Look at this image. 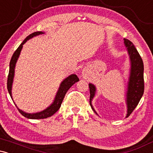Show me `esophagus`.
<instances>
[{
    "mask_svg": "<svg viewBox=\"0 0 153 153\" xmlns=\"http://www.w3.org/2000/svg\"><path fill=\"white\" fill-rule=\"evenodd\" d=\"M82 76H83L84 78H86V77H87V73H86V72H85V71H82Z\"/></svg>",
    "mask_w": 153,
    "mask_h": 153,
    "instance_id": "34e87169",
    "label": "esophagus"
}]
</instances>
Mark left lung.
Wrapping results in <instances>:
<instances>
[{
    "instance_id": "left-lung-1",
    "label": "left lung",
    "mask_w": 153,
    "mask_h": 153,
    "mask_svg": "<svg viewBox=\"0 0 153 153\" xmlns=\"http://www.w3.org/2000/svg\"><path fill=\"white\" fill-rule=\"evenodd\" d=\"M124 44L127 47L131 61L130 76H129L128 91L127 93V117H128L137 106L143 95L144 89H145L143 75L144 65L143 59L132 42L127 39H124ZM88 86L89 90H90V105L94 112H96L91 104V101L94 97L95 93H96V88L91 83H89Z\"/></svg>"
}]
</instances>
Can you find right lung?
<instances>
[{
	"mask_svg": "<svg viewBox=\"0 0 153 153\" xmlns=\"http://www.w3.org/2000/svg\"><path fill=\"white\" fill-rule=\"evenodd\" d=\"M44 34L42 31H36V32L32 33V34H29V36L26 37L25 39L24 40V42L19 45V47L17 48V50L15 51L14 53H13V56H12L11 59L10 61V67H9V73H8V80H7V88H8V91L9 93L10 97L12 99L11 96V87H12V83H13V76H14V69L16 66V63L17 59L20 54L21 51L23 47V45L26 42L27 40H29V39L32 38L33 36H37V35ZM79 80V78H78L76 75H71L69 77H68L66 79H65L62 82V83L60 84V86L59 88V90L57 91V95L55 96V99H54V102L52 103V104L46 108L45 110L42 111L41 112H38L36 114H28L25 113L23 111L20 110L18 108L19 111L20 112L21 114H22L24 117H26L28 119H45L47 117H50L51 116H52L54 114H55L57 111L59 110V108H60L61 104L64 99L65 96L67 91L69 90V88H71L73 84H75V82H78Z\"/></svg>",
	"mask_w": 153,
	"mask_h": 153,
	"instance_id": "obj_1",
	"label": "right lung"
}]
</instances>
